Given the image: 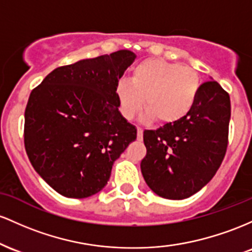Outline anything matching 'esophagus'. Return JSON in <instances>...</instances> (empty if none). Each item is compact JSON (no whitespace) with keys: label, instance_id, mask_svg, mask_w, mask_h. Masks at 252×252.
I'll return each instance as SVG.
<instances>
[{"label":"esophagus","instance_id":"obj_1","mask_svg":"<svg viewBox=\"0 0 252 252\" xmlns=\"http://www.w3.org/2000/svg\"><path fill=\"white\" fill-rule=\"evenodd\" d=\"M137 132H138V134H137V139H138V140H143V129H141V128H139V127H138V128H137Z\"/></svg>","mask_w":252,"mask_h":252}]
</instances>
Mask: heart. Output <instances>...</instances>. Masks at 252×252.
Returning a JSON list of instances; mask_svg holds the SVG:
<instances>
[{
    "label": "heart",
    "mask_w": 252,
    "mask_h": 252,
    "mask_svg": "<svg viewBox=\"0 0 252 252\" xmlns=\"http://www.w3.org/2000/svg\"><path fill=\"white\" fill-rule=\"evenodd\" d=\"M200 88L201 81L193 67L146 59L133 67L129 82H119L117 97L121 114L127 120L140 112L145 98L149 120L155 119L159 125H172L193 109Z\"/></svg>",
    "instance_id": "b5f03b06"
}]
</instances>
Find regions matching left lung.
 Here are the masks:
<instances>
[{"label": "left lung", "mask_w": 252, "mask_h": 252, "mask_svg": "<svg viewBox=\"0 0 252 252\" xmlns=\"http://www.w3.org/2000/svg\"><path fill=\"white\" fill-rule=\"evenodd\" d=\"M230 118V96L208 81L187 117L144 131L146 156L140 169L150 189L164 199L182 200L205 187L225 157Z\"/></svg>", "instance_id": "8db88e82"}]
</instances>
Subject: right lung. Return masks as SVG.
Returning <instances> with one entry per match:
<instances>
[{
    "label": "right lung",
    "instance_id": "right-lung-1",
    "mask_svg": "<svg viewBox=\"0 0 252 252\" xmlns=\"http://www.w3.org/2000/svg\"><path fill=\"white\" fill-rule=\"evenodd\" d=\"M134 59L128 50L82 59L55 69L31 93L25 149L34 170L63 196L102 190L113 163L137 139L117 97L118 82Z\"/></svg>",
    "mask_w": 252,
    "mask_h": 252
}]
</instances>
